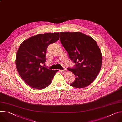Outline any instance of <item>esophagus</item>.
Segmentation results:
<instances>
[{
    "label": "esophagus",
    "instance_id": "1",
    "mask_svg": "<svg viewBox=\"0 0 122 122\" xmlns=\"http://www.w3.org/2000/svg\"><path fill=\"white\" fill-rule=\"evenodd\" d=\"M66 69L64 70H60V71L61 72V73H65L66 72Z\"/></svg>",
    "mask_w": 122,
    "mask_h": 122
}]
</instances>
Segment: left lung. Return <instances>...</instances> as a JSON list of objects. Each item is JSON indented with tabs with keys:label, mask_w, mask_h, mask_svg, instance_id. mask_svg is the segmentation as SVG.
I'll use <instances>...</instances> for the list:
<instances>
[{
	"label": "left lung",
	"mask_w": 122,
	"mask_h": 122,
	"mask_svg": "<svg viewBox=\"0 0 122 122\" xmlns=\"http://www.w3.org/2000/svg\"><path fill=\"white\" fill-rule=\"evenodd\" d=\"M60 40L71 60L76 64L68 70L74 73L75 80L71 86L84 88L89 86L100 71L102 55L95 40L80 32H60Z\"/></svg>",
	"instance_id": "left-lung-1"
}]
</instances>
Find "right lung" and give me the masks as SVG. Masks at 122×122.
I'll list each match as a JSON object with an SVG mask.
<instances>
[{
  "mask_svg": "<svg viewBox=\"0 0 122 122\" xmlns=\"http://www.w3.org/2000/svg\"><path fill=\"white\" fill-rule=\"evenodd\" d=\"M59 32L45 33L32 36L24 40L18 49L15 64L23 81L33 88L44 89L52 82L57 70L44 67L48 46L58 40Z\"/></svg>",
  "mask_w": 122,
  "mask_h": 122,
  "instance_id": "right-lung-1",
  "label": "right lung"
}]
</instances>
